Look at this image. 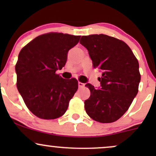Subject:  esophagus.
Here are the masks:
<instances>
[{"instance_id": "esophagus-1", "label": "esophagus", "mask_w": 156, "mask_h": 156, "mask_svg": "<svg viewBox=\"0 0 156 156\" xmlns=\"http://www.w3.org/2000/svg\"><path fill=\"white\" fill-rule=\"evenodd\" d=\"M84 85H85V84L81 83V82H78V87H79V88H82V87H83Z\"/></svg>"}]
</instances>
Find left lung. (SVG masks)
Instances as JSON below:
<instances>
[{
    "label": "left lung",
    "mask_w": 156,
    "mask_h": 156,
    "mask_svg": "<svg viewBox=\"0 0 156 156\" xmlns=\"http://www.w3.org/2000/svg\"><path fill=\"white\" fill-rule=\"evenodd\" d=\"M80 43L88 51L93 67L102 72L99 89L85 85L91 93L84 101L86 112L102 123L117 121L138 93L141 80L138 60L128 44L108 35L83 36Z\"/></svg>",
    "instance_id": "left-lung-1"
}]
</instances>
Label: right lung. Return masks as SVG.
<instances>
[{
  "label": "right lung",
  "instance_id": "obj_1",
  "mask_svg": "<svg viewBox=\"0 0 156 156\" xmlns=\"http://www.w3.org/2000/svg\"><path fill=\"white\" fill-rule=\"evenodd\" d=\"M80 36L49 33L39 36L22 48L15 66L17 87L26 106L41 119H53L67 110L78 88L76 78L55 74L67 59L68 51Z\"/></svg>",
  "mask_w": 156,
  "mask_h": 156
}]
</instances>
